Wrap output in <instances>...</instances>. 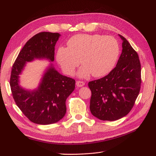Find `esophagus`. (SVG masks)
<instances>
[{
    "instance_id": "1",
    "label": "esophagus",
    "mask_w": 156,
    "mask_h": 156,
    "mask_svg": "<svg viewBox=\"0 0 156 156\" xmlns=\"http://www.w3.org/2000/svg\"><path fill=\"white\" fill-rule=\"evenodd\" d=\"M76 85L77 87H82L84 85V83L83 81H77L76 82Z\"/></svg>"
}]
</instances>
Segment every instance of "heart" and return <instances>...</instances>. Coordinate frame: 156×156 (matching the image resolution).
Masks as SVG:
<instances>
[{"mask_svg": "<svg viewBox=\"0 0 156 156\" xmlns=\"http://www.w3.org/2000/svg\"><path fill=\"white\" fill-rule=\"evenodd\" d=\"M67 47H60L56 60L62 70L73 75L80 63L78 76L87 78L104 76L115 67L120 54L119 42L112 36L101 34H77L68 41Z\"/></svg>", "mask_w": 156, "mask_h": 156, "instance_id": "1", "label": "heart"}]
</instances>
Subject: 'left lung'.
Returning a JSON list of instances; mask_svg holds the SVG:
<instances>
[{
  "label": "left lung",
  "instance_id": "8db88e82",
  "mask_svg": "<svg viewBox=\"0 0 156 156\" xmlns=\"http://www.w3.org/2000/svg\"><path fill=\"white\" fill-rule=\"evenodd\" d=\"M116 67L105 77L88 83L92 96L90 109L101 120L115 121L126 116L140 91L141 69L138 54L124 37Z\"/></svg>",
  "mask_w": 156,
  "mask_h": 156
}]
</instances>
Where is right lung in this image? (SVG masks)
<instances>
[{
  "label": "right lung",
  "instance_id": "obj_1",
  "mask_svg": "<svg viewBox=\"0 0 156 156\" xmlns=\"http://www.w3.org/2000/svg\"><path fill=\"white\" fill-rule=\"evenodd\" d=\"M61 35L43 32L28 41L14 62L10 87L17 105L28 119L35 124L56 123L66 112V101L75 89V81L60 74L53 63L45 69L36 88L30 90L20 85V75L27 62L35 60H55V46Z\"/></svg>",
  "mask_w": 156,
  "mask_h": 156
}]
</instances>
